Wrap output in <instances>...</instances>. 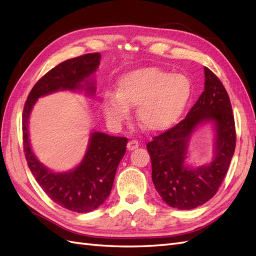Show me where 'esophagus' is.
I'll return each instance as SVG.
<instances>
[{
	"instance_id": "34e87169",
	"label": "esophagus",
	"mask_w": 256,
	"mask_h": 256,
	"mask_svg": "<svg viewBox=\"0 0 256 256\" xmlns=\"http://www.w3.org/2000/svg\"><path fill=\"white\" fill-rule=\"evenodd\" d=\"M140 146V143H138V140H130V142L128 143V150H136Z\"/></svg>"
}]
</instances>
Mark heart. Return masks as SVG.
Segmentation results:
<instances>
[{
	"mask_svg": "<svg viewBox=\"0 0 256 256\" xmlns=\"http://www.w3.org/2000/svg\"><path fill=\"white\" fill-rule=\"evenodd\" d=\"M190 96L192 84L186 76L144 67L122 74L116 82V94H106L102 106L112 125L123 123L130 108L136 106L140 126L157 133L170 128L178 121Z\"/></svg>",
	"mask_w": 256,
	"mask_h": 256,
	"instance_id": "b5f03b06",
	"label": "heart"
}]
</instances>
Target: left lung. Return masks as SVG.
Returning a JSON list of instances; mask_svg holds the SVG:
<instances>
[{
    "label": "left lung",
    "mask_w": 256,
    "mask_h": 256,
    "mask_svg": "<svg viewBox=\"0 0 256 256\" xmlns=\"http://www.w3.org/2000/svg\"><path fill=\"white\" fill-rule=\"evenodd\" d=\"M204 78V91L187 116L146 145L157 192L168 206L180 210L197 208L214 197L236 150V123L230 98L220 79L206 67ZM204 122H212L216 128L214 160L209 166L189 168L184 160L190 136Z\"/></svg>",
    "instance_id": "left-lung-1"
}]
</instances>
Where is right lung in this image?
<instances>
[{
	"instance_id": "right-lung-1",
	"label": "right lung",
	"mask_w": 256,
	"mask_h": 256,
	"mask_svg": "<svg viewBox=\"0 0 256 256\" xmlns=\"http://www.w3.org/2000/svg\"><path fill=\"white\" fill-rule=\"evenodd\" d=\"M100 58L99 52L86 54L57 64L32 86L23 110V148L32 176L54 202L78 214L96 209L108 197L118 166L126 152L128 138L94 132L88 150L78 167L67 172H52L32 153L28 118L35 102L42 96L59 90L82 89L94 94V82L86 79L96 72Z\"/></svg>"
}]
</instances>
